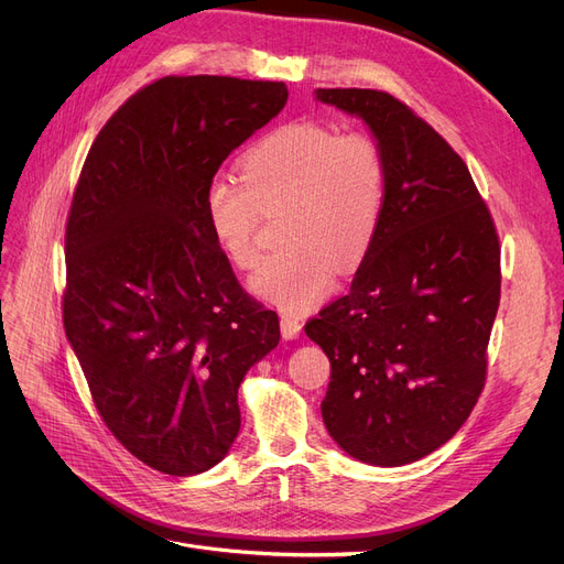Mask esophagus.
Masks as SVG:
<instances>
[{"label":"esophagus","instance_id":"obj_1","mask_svg":"<svg viewBox=\"0 0 564 564\" xmlns=\"http://www.w3.org/2000/svg\"><path fill=\"white\" fill-rule=\"evenodd\" d=\"M302 332V322L294 315H281V334L285 340L297 338Z\"/></svg>","mask_w":564,"mask_h":564}]
</instances>
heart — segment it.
Here are the masks:
<instances>
[{
	"mask_svg": "<svg viewBox=\"0 0 564 564\" xmlns=\"http://www.w3.org/2000/svg\"><path fill=\"white\" fill-rule=\"evenodd\" d=\"M387 205V160L368 132H336L317 121L288 123L240 160V183L210 177L203 215L217 247L240 270L258 262V219L281 210L276 240L249 285L288 313L329 297L336 276L370 251Z\"/></svg>",
	"mask_w": 564,
	"mask_h": 564,
	"instance_id": "obj_1",
	"label": "heart"
}]
</instances>
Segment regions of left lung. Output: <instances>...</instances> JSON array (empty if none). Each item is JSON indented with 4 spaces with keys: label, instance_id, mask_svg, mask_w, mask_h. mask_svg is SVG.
Here are the masks:
<instances>
[{
    "label": "left lung",
    "instance_id": "8db88e82",
    "mask_svg": "<svg viewBox=\"0 0 564 564\" xmlns=\"http://www.w3.org/2000/svg\"><path fill=\"white\" fill-rule=\"evenodd\" d=\"M364 118L387 160V205L345 297L306 322L332 361L322 419L372 466H404L455 436L487 379L500 247L476 183L421 116L375 88H317Z\"/></svg>",
    "mask_w": 564,
    "mask_h": 564
}]
</instances>
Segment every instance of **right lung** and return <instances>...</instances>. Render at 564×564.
<instances>
[{
    "label": "right lung",
    "mask_w": 564,
    "mask_h": 564,
    "mask_svg": "<svg viewBox=\"0 0 564 564\" xmlns=\"http://www.w3.org/2000/svg\"><path fill=\"white\" fill-rule=\"evenodd\" d=\"M285 102L283 82L162 77L105 123L73 194L68 343L109 432L169 476L226 457L237 389L281 338L210 235L203 192Z\"/></svg>",
    "instance_id": "right-lung-1"
}]
</instances>
